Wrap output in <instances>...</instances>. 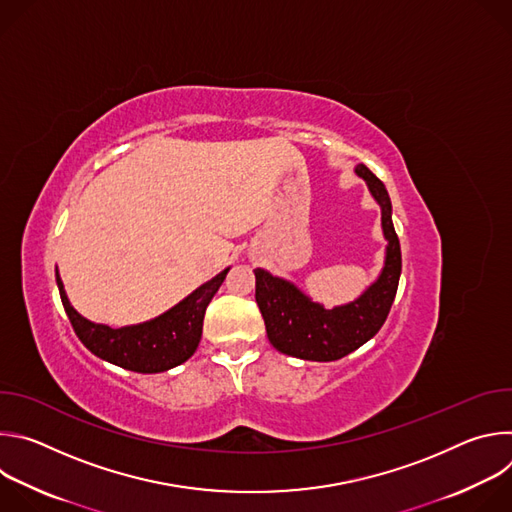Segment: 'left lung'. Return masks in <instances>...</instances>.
<instances>
[{
  "label": "left lung",
  "mask_w": 512,
  "mask_h": 512,
  "mask_svg": "<svg viewBox=\"0 0 512 512\" xmlns=\"http://www.w3.org/2000/svg\"><path fill=\"white\" fill-rule=\"evenodd\" d=\"M354 172L367 182L381 206L383 235L389 243L385 267L360 298L332 310L312 302L294 283L257 267L255 300L269 342L283 354L316 362L338 360L369 342L393 306L401 275V245L391 218V198L385 184L367 166L358 164Z\"/></svg>",
  "instance_id": "1"
}]
</instances>
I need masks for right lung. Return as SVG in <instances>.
Segmentation results:
<instances>
[{
    "mask_svg": "<svg viewBox=\"0 0 512 512\" xmlns=\"http://www.w3.org/2000/svg\"><path fill=\"white\" fill-rule=\"evenodd\" d=\"M229 269L221 271L166 314L137 326L111 328L83 318L70 306L64 285L56 283L64 312L79 340L99 358L133 373H164L186 362L198 348L206 306L225 281Z\"/></svg>",
    "mask_w": 512,
    "mask_h": 512,
    "instance_id": "add662e5",
    "label": "right lung"
}]
</instances>
